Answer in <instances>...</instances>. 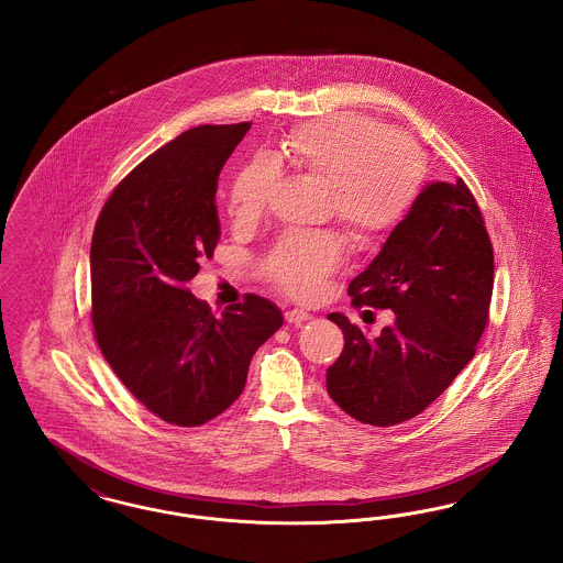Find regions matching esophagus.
I'll return each instance as SVG.
<instances>
[{
  "mask_svg": "<svg viewBox=\"0 0 563 563\" xmlns=\"http://www.w3.org/2000/svg\"><path fill=\"white\" fill-rule=\"evenodd\" d=\"M310 319L312 317L306 310H299V308L285 312V321L289 322V324H301V322L310 321Z\"/></svg>",
  "mask_w": 563,
  "mask_h": 563,
  "instance_id": "1",
  "label": "esophagus"
}]
</instances>
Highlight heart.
I'll return each mask as SVG.
<instances>
[{
    "label": "heart",
    "instance_id": "obj_1",
    "mask_svg": "<svg viewBox=\"0 0 563 563\" xmlns=\"http://www.w3.org/2000/svg\"><path fill=\"white\" fill-rule=\"evenodd\" d=\"M287 154L329 186L335 219L356 236L395 228L422 186L418 150L361 115L306 124L289 136ZM276 179L278 162L268 154L244 162L230 186V214L236 221L260 217ZM342 242L329 232H287L272 246L266 272L283 291L314 297L342 264Z\"/></svg>",
    "mask_w": 563,
    "mask_h": 563
}]
</instances>
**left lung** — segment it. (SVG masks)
<instances>
[{
	"mask_svg": "<svg viewBox=\"0 0 563 563\" xmlns=\"http://www.w3.org/2000/svg\"><path fill=\"white\" fill-rule=\"evenodd\" d=\"M492 287L494 251L473 194L460 177L430 181L350 283L354 306L388 308L395 321L369 338L329 314L344 333L327 369L329 397L372 427L416 418L475 356Z\"/></svg>",
	"mask_w": 563,
	"mask_h": 563,
	"instance_id": "obj_1",
	"label": "left lung"
}]
</instances>
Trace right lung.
Segmentation results:
<instances>
[{"label": "right lung", "instance_id": "obj_1", "mask_svg": "<svg viewBox=\"0 0 563 563\" xmlns=\"http://www.w3.org/2000/svg\"><path fill=\"white\" fill-rule=\"evenodd\" d=\"M249 122L198 126L113 189L90 244L92 324L122 384L164 422L200 427L241 397L255 350L283 324L246 295L221 319L189 294L219 241L217 179Z\"/></svg>", "mask_w": 563, "mask_h": 563}]
</instances>
